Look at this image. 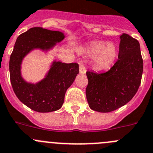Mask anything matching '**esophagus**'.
Masks as SVG:
<instances>
[{
	"mask_svg": "<svg viewBox=\"0 0 153 153\" xmlns=\"http://www.w3.org/2000/svg\"><path fill=\"white\" fill-rule=\"evenodd\" d=\"M79 72L81 75H85L86 73V68H85V65H83V64H80L79 65Z\"/></svg>",
	"mask_w": 153,
	"mask_h": 153,
	"instance_id": "obj_1",
	"label": "esophagus"
}]
</instances>
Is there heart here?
Masks as SVG:
<instances>
[{
	"mask_svg": "<svg viewBox=\"0 0 153 153\" xmlns=\"http://www.w3.org/2000/svg\"><path fill=\"white\" fill-rule=\"evenodd\" d=\"M86 52L89 55L94 56V65L98 68L109 66L117 56V48L112 43L94 41L87 46Z\"/></svg>",
	"mask_w": 153,
	"mask_h": 153,
	"instance_id": "b5f03b06",
	"label": "heart"
}]
</instances>
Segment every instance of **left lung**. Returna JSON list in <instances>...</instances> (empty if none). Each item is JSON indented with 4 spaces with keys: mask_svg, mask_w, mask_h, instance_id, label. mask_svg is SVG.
Returning <instances> with one entry per match:
<instances>
[{
    "mask_svg": "<svg viewBox=\"0 0 153 153\" xmlns=\"http://www.w3.org/2000/svg\"><path fill=\"white\" fill-rule=\"evenodd\" d=\"M118 59L106 72H87L86 97L91 109L109 112L128 103L137 92L143 63L137 40L120 36Z\"/></svg>",
    "mask_w": 153,
    "mask_h": 153,
    "instance_id": "obj_1",
    "label": "left lung"
}]
</instances>
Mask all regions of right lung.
I'll return each instance as SVG.
<instances>
[{
	"instance_id": "1",
	"label": "right lung",
	"mask_w": 153,
	"mask_h": 153,
	"mask_svg": "<svg viewBox=\"0 0 153 153\" xmlns=\"http://www.w3.org/2000/svg\"><path fill=\"white\" fill-rule=\"evenodd\" d=\"M65 38L62 32L35 27L17 38L10 58V76L14 93L26 106L38 112H51L62 107L67 89L79 73L78 63L54 60L44 78L38 83L27 82L21 74V65L34 50L50 51Z\"/></svg>"
}]
</instances>
